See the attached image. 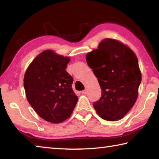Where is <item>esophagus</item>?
<instances>
[{"label": "esophagus", "mask_w": 159, "mask_h": 159, "mask_svg": "<svg viewBox=\"0 0 159 159\" xmlns=\"http://www.w3.org/2000/svg\"><path fill=\"white\" fill-rule=\"evenodd\" d=\"M81 93L83 94V95H86V94H87V90H83V91H81Z\"/></svg>", "instance_id": "esophagus-1"}]
</instances>
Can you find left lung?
I'll use <instances>...</instances> for the list:
<instances>
[{
  "instance_id": "obj_1",
  "label": "left lung",
  "mask_w": 159,
  "mask_h": 159,
  "mask_svg": "<svg viewBox=\"0 0 159 159\" xmlns=\"http://www.w3.org/2000/svg\"><path fill=\"white\" fill-rule=\"evenodd\" d=\"M86 61L98 78L102 97L93 104L102 118L121 119L135 103L142 80L138 57L127 45L106 39L98 49L86 55Z\"/></svg>"
}]
</instances>
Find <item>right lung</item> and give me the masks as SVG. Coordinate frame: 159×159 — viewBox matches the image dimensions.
<instances>
[{
  "instance_id": "right-lung-1",
  "label": "right lung",
  "mask_w": 159,
  "mask_h": 159,
  "mask_svg": "<svg viewBox=\"0 0 159 159\" xmlns=\"http://www.w3.org/2000/svg\"><path fill=\"white\" fill-rule=\"evenodd\" d=\"M70 58L47 50L29 64L24 77L29 103L43 119L60 123L70 117L78 97L72 89L73 78L66 68Z\"/></svg>"
}]
</instances>
